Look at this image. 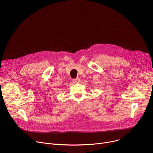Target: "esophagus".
Here are the masks:
<instances>
[{
    "label": "esophagus",
    "mask_w": 153,
    "mask_h": 153,
    "mask_svg": "<svg viewBox=\"0 0 153 153\" xmlns=\"http://www.w3.org/2000/svg\"><path fill=\"white\" fill-rule=\"evenodd\" d=\"M80 82V79L79 78H76L72 79V82L73 83H78Z\"/></svg>",
    "instance_id": "esophagus-1"
}]
</instances>
